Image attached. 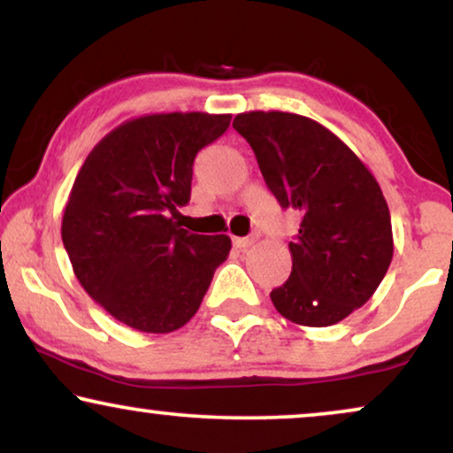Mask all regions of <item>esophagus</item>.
I'll return each instance as SVG.
<instances>
[{
    "label": "esophagus",
    "instance_id": "esophagus-1",
    "mask_svg": "<svg viewBox=\"0 0 453 453\" xmlns=\"http://www.w3.org/2000/svg\"><path fill=\"white\" fill-rule=\"evenodd\" d=\"M234 243V247H239V250H247V247H251L253 245V239H250V237H237L233 241Z\"/></svg>",
    "mask_w": 453,
    "mask_h": 453
}]
</instances>
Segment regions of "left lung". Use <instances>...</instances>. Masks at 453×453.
Masks as SVG:
<instances>
[{
	"instance_id": "left-lung-1",
	"label": "left lung",
	"mask_w": 453,
	"mask_h": 453,
	"mask_svg": "<svg viewBox=\"0 0 453 453\" xmlns=\"http://www.w3.org/2000/svg\"><path fill=\"white\" fill-rule=\"evenodd\" d=\"M233 127L250 142L268 189L301 214L293 272L270 293L276 311L326 327L367 303L392 264V219L367 165L321 123L284 111H250Z\"/></svg>"
}]
</instances>
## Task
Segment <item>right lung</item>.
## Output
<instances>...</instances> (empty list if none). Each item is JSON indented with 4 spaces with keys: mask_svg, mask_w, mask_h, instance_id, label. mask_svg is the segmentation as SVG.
Masks as SVG:
<instances>
[{
    "mask_svg": "<svg viewBox=\"0 0 453 453\" xmlns=\"http://www.w3.org/2000/svg\"><path fill=\"white\" fill-rule=\"evenodd\" d=\"M228 123L231 115L197 111L135 117L104 135L78 171L61 239L86 293L134 330L188 324L228 257L226 234L173 222L189 202L196 154Z\"/></svg>",
    "mask_w": 453,
    "mask_h": 453,
    "instance_id": "right-lung-1",
    "label": "right lung"
}]
</instances>
